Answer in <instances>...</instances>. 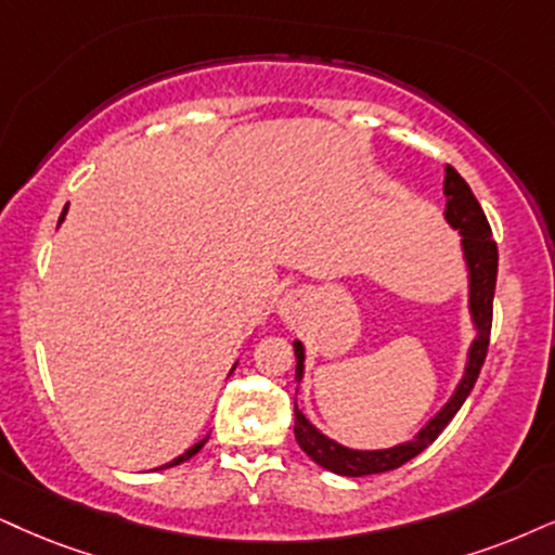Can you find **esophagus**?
Masks as SVG:
<instances>
[{
  "mask_svg": "<svg viewBox=\"0 0 555 555\" xmlns=\"http://www.w3.org/2000/svg\"><path fill=\"white\" fill-rule=\"evenodd\" d=\"M304 300H306V296H298V293H291V296H285L283 306H280V311H283V313H296V311L304 309Z\"/></svg>",
  "mask_w": 555,
  "mask_h": 555,
  "instance_id": "34e87169",
  "label": "esophagus"
}]
</instances>
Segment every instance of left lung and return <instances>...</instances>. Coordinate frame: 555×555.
Returning a JSON list of instances; mask_svg holds the SVG:
<instances>
[{"label":"left lung","mask_w":555,"mask_h":555,"mask_svg":"<svg viewBox=\"0 0 555 555\" xmlns=\"http://www.w3.org/2000/svg\"><path fill=\"white\" fill-rule=\"evenodd\" d=\"M444 221L461 234V249L463 259H466L468 270V311L470 321L476 326V337L468 347V360L463 378L457 380L453 396L448 403L429 420L420 433L414 435V440L399 442L393 448L386 450H352L339 444L332 437L319 433L313 424L306 420V414L300 412L296 403V440L306 455L313 463H319L321 468L332 470L339 476H371V474H386L403 466L406 461H412L422 453L427 444L437 440V435L448 427V422L457 414V409L463 406V401L468 399V393L474 391L478 373H481L483 360H487L489 350V334H491V304H494V288H496V267H499V251L496 242L491 238V225L483 216L481 205H478L476 195L470 193L468 182L455 172L453 167H444ZM293 350H296V380H304V362L306 352L300 339L293 341Z\"/></svg>","instance_id":"obj_1"}]
</instances>
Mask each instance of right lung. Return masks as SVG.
I'll return each mask as SVG.
<instances>
[{"label": "right lung", "instance_id": "obj_1", "mask_svg": "<svg viewBox=\"0 0 555 555\" xmlns=\"http://www.w3.org/2000/svg\"><path fill=\"white\" fill-rule=\"evenodd\" d=\"M66 210H68V205H66V208H64V214H61V218H59V223H61V221H64ZM234 367H236V365H234ZM234 367H231V373H234ZM205 442H208V437H203V440H201V442H195V444H193V448H190V450H184V453H182V455H177V457H175V461L164 463V466H162V468H172V466H180V463H184V461H190V457H193L195 453H201V448H203V444H205ZM156 470H159V468H156Z\"/></svg>", "mask_w": 555, "mask_h": 555}]
</instances>
